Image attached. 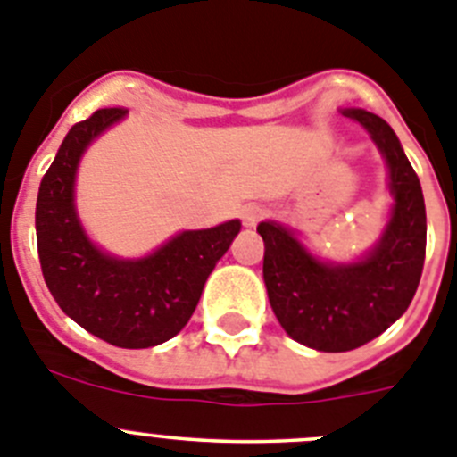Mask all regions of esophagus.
Wrapping results in <instances>:
<instances>
[{
    "mask_svg": "<svg viewBox=\"0 0 457 457\" xmlns=\"http://www.w3.org/2000/svg\"><path fill=\"white\" fill-rule=\"evenodd\" d=\"M266 216H269V212H266L262 204H248V207H244V212H241V219H244L245 228H254V225H257L259 220H264Z\"/></svg>",
    "mask_w": 457,
    "mask_h": 457,
    "instance_id": "1",
    "label": "esophagus"
}]
</instances>
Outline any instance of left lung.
<instances>
[{"instance_id":"1","label":"left lung","mask_w":457,"mask_h":457,"mask_svg":"<svg viewBox=\"0 0 457 457\" xmlns=\"http://www.w3.org/2000/svg\"><path fill=\"white\" fill-rule=\"evenodd\" d=\"M367 127L389 168L392 219L376 248L355 264H323L278 223H259L264 282L279 326L298 344L323 353L360 348L408 310L426 259L421 184L392 127L376 113L346 109Z\"/></svg>"}]
</instances>
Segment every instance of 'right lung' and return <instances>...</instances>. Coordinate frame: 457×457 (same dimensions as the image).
I'll list each match as a JSON object with an SVG mask.
<instances>
[{
  "label": "right lung",
  "mask_w": 457,
  "mask_h": 457,
  "mask_svg": "<svg viewBox=\"0 0 457 457\" xmlns=\"http://www.w3.org/2000/svg\"><path fill=\"white\" fill-rule=\"evenodd\" d=\"M127 109H97L77 122L45 172L36 203V238L45 285L61 310L90 335L120 348H150L188 323L213 266L241 223L182 232L137 262L113 259L86 238L72 203L79 157Z\"/></svg>",
  "instance_id": "add662e5"
}]
</instances>
